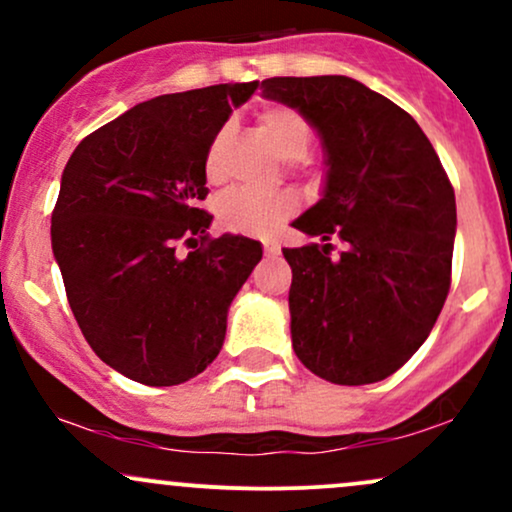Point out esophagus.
Masks as SVG:
<instances>
[{
	"label": "esophagus",
	"instance_id": "esophagus-1",
	"mask_svg": "<svg viewBox=\"0 0 512 512\" xmlns=\"http://www.w3.org/2000/svg\"><path fill=\"white\" fill-rule=\"evenodd\" d=\"M262 248H264V255H269V257L279 255L281 252V245L276 243V240H262Z\"/></svg>",
	"mask_w": 512,
	"mask_h": 512
}]
</instances>
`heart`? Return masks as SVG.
<instances>
[{
  "instance_id": "1",
  "label": "heart",
  "mask_w": 512,
  "mask_h": 512,
  "mask_svg": "<svg viewBox=\"0 0 512 512\" xmlns=\"http://www.w3.org/2000/svg\"><path fill=\"white\" fill-rule=\"evenodd\" d=\"M257 120H260V127L267 132V137L272 139V144L281 156L293 158V166L305 163V154H308L310 144H313V127H310L308 117L301 110L284 103H274L262 108ZM226 134L228 125H223L209 146L207 163H204L209 180L219 178V151ZM296 207L298 199L291 192L255 195V192L236 190L219 199V204H216V219H219L221 228H226L231 233L262 236V233L272 231L276 223L289 219Z\"/></svg>"
}]
</instances>
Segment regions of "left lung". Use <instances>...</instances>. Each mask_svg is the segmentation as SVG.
<instances>
[{
    "label": "left lung",
    "instance_id": "left-lung-1",
    "mask_svg": "<svg viewBox=\"0 0 512 512\" xmlns=\"http://www.w3.org/2000/svg\"><path fill=\"white\" fill-rule=\"evenodd\" d=\"M264 96L298 108L327 151L325 197L293 228L322 238L284 248L291 342L337 385L385 380L419 351L450 291L455 190L407 110L349 76H274ZM345 250L331 257V238Z\"/></svg>",
    "mask_w": 512,
    "mask_h": 512
}]
</instances>
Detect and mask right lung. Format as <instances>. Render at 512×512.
Segmentation results:
<instances>
[{"label": "right lung", "mask_w": 512, "mask_h": 512, "mask_svg": "<svg viewBox=\"0 0 512 512\" xmlns=\"http://www.w3.org/2000/svg\"><path fill=\"white\" fill-rule=\"evenodd\" d=\"M257 81L134 105L74 149L52 209L69 308L101 361L151 387L219 356L226 315L262 260L257 240L209 238V146ZM182 244L185 251H180Z\"/></svg>", "instance_id": "right-lung-1"}]
</instances>
